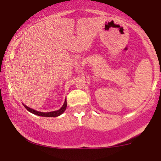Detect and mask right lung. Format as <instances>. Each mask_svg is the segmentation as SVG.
<instances>
[{
  "label": "right lung",
  "mask_w": 161,
  "mask_h": 161,
  "mask_svg": "<svg viewBox=\"0 0 161 161\" xmlns=\"http://www.w3.org/2000/svg\"><path fill=\"white\" fill-rule=\"evenodd\" d=\"M24 107H25V109H27V110H29V112L32 113V114H36V115L41 116H48V117H56V116H60V114H62L65 111V110L66 108V100L65 101V102H64V105H63V107L60 109V110H56V111H51V112H48V113L36 111V110H33V109H32V108H29V107L25 106V105H24Z\"/></svg>",
  "instance_id": "obj_1"
}]
</instances>
